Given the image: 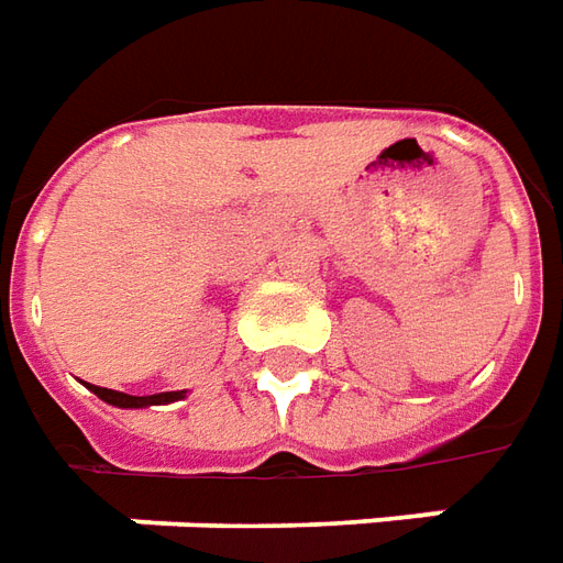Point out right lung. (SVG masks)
<instances>
[{
  "label": "right lung",
  "mask_w": 563,
  "mask_h": 563,
  "mask_svg": "<svg viewBox=\"0 0 563 563\" xmlns=\"http://www.w3.org/2000/svg\"><path fill=\"white\" fill-rule=\"evenodd\" d=\"M102 401L114 404V407H150V404H168L184 398V391H159V395H123V391L102 389V386H90Z\"/></svg>",
  "instance_id": "right-lung-1"
}]
</instances>
